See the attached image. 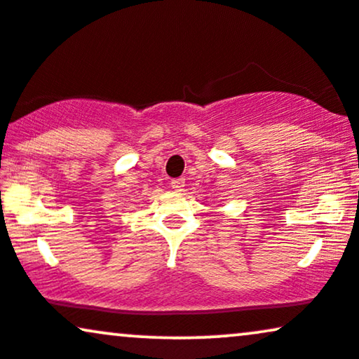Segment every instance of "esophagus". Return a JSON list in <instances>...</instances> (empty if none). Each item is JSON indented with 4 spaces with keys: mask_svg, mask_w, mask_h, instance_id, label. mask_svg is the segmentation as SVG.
<instances>
[{
    "mask_svg": "<svg viewBox=\"0 0 359 359\" xmlns=\"http://www.w3.org/2000/svg\"><path fill=\"white\" fill-rule=\"evenodd\" d=\"M171 188L175 189V191H183V188H184V180L183 178H175V180H171Z\"/></svg>",
    "mask_w": 359,
    "mask_h": 359,
    "instance_id": "34e87169",
    "label": "esophagus"
}]
</instances>
